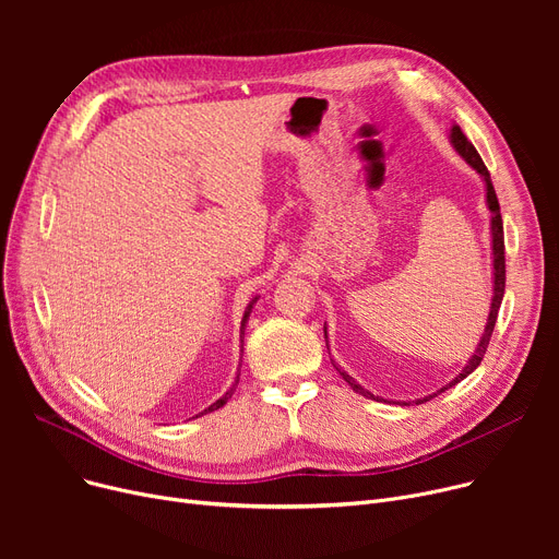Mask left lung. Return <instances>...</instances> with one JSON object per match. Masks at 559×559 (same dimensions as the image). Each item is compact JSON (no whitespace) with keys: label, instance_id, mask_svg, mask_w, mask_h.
I'll return each mask as SVG.
<instances>
[{"label":"left lung","instance_id":"obj_1","mask_svg":"<svg viewBox=\"0 0 559 559\" xmlns=\"http://www.w3.org/2000/svg\"><path fill=\"white\" fill-rule=\"evenodd\" d=\"M449 142H451V146L455 150V154H457L468 167H474L476 174H480V179H483V183H485V203H487V211H489V215H491V217H489V233H491V264H493V272H491V304H489V314H487L485 333H483V337H480V342H478V346H476V350H474V356L466 360V365L462 367V371H460L453 380H449V383L439 388L437 392L426 394L424 399H415V401H390V399L371 394L369 390H365V388L358 383V380H356L354 376H348V373L331 358L333 367L340 371V376L346 380V383H348L350 388H354V392H358V394H362L365 399H371V401H380V403L385 401V403H396V405H409V403H417V405H419V403H424V401H430V399L437 396V394H442V392L455 388V385L460 383V380H464L468 373H474V371L478 369V365H480V360H483V356H485V350H487V344H489V340H491L493 326H496L498 308H501V304H503V295H506V242H503L501 205H498V199H496V192H493V186H491V176H489V171H487L483 158L478 156L476 146L466 140V135L462 133V129H460L457 124H451ZM324 337H326V346H329V326H326V324H324ZM329 356H331V346H329Z\"/></svg>","mask_w":559,"mask_h":559}]
</instances>
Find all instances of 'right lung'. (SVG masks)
<instances>
[{
	"label": "right lung",
	"mask_w": 559,
	"mask_h": 559,
	"mask_svg": "<svg viewBox=\"0 0 559 559\" xmlns=\"http://www.w3.org/2000/svg\"><path fill=\"white\" fill-rule=\"evenodd\" d=\"M255 301H258V297H253L251 301H249V306H247V310H245V314H242V326H240V362H242V354H245V329H247V321H249V314H251V310H253V306H255ZM240 367L242 365H238V373H235V380H233V385L226 390V394L222 396V399H217L213 405H209L203 409V413H199L197 417H201V415H209V413H215V409H219L222 405H226V401L233 396V392H235V388H238V383H240Z\"/></svg>",
	"instance_id": "obj_1"
}]
</instances>
